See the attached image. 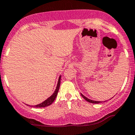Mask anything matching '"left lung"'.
<instances>
[{
  "instance_id": "1",
  "label": "left lung",
  "mask_w": 135,
  "mask_h": 135,
  "mask_svg": "<svg viewBox=\"0 0 135 135\" xmlns=\"http://www.w3.org/2000/svg\"><path fill=\"white\" fill-rule=\"evenodd\" d=\"M81 95H82V96L84 97V99H85V100H87V102H89V103H94V104H99V103H100V101H95V100H92L89 99L87 98V97L84 96V95H82V94H81Z\"/></svg>"
}]
</instances>
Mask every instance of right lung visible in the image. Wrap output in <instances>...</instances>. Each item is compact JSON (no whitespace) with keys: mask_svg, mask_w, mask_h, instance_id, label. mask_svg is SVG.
Returning a JSON list of instances; mask_svg holds the SVG:
<instances>
[{"mask_svg":"<svg viewBox=\"0 0 135 135\" xmlns=\"http://www.w3.org/2000/svg\"><path fill=\"white\" fill-rule=\"evenodd\" d=\"M60 79H61V76L59 77V79H58L57 86H56V88L55 89L54 93L52 94L49 98L47 99L46 100H45V101L43 102L42 103L40 104L34 105L33 107H35V108H44V107H46V106H48V105H51V104L53 103V101L55 100V98H56V95H57L58 90H59L60 86ZM31 106H32V105H31Z\"/></svg>","mask_w":135,"mask_h":135,"instance_id":"add662e5","label":"right lung"}]
</instances>
